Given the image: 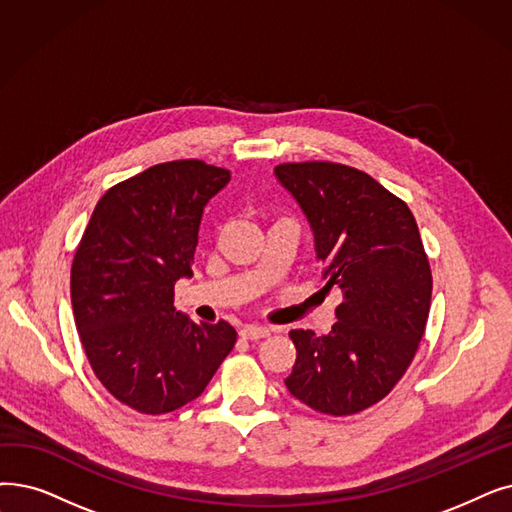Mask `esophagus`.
Here are the masks:
<instances>
[{
    "label": "esophagus",
    "mask_w": 512,
    "mask_h": 512,
    "mask_svg": "<svg viewBox=\"0 0 512 512\" xmlns=\"http://www.w3.org/2000/svg\"><path fill=\"white\" fill-rule=\"evenodd\" d=\"M240 337L249 339V341H257V339L270 337V330L263 326H244V328H240Z\"/></svg>",
    "instance_id": "1"
}]
</instances>
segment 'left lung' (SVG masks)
I'll return each mask as SVG.
<instances>
[{"label": "left lung", "mask_w": 512, "mask_h": 512, "mask_svg": "<svg viewBox=\"0 0 512 512\" xmlns=\"http://www.w3.org/2000/svg\"><path fill=\"white\" fill-rule=\"evenodd\" d=\"M274 173L309 221L326 286L343 293L328 335L288 332L297 360L284 385L322 414L362 412L402 379L425 335L433 280L416 219L347 165L284 163Z\"/></svg>", "instance_id": "obj_1"}]
</instances>
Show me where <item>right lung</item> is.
I'll return each instance as SVG.
<instances>
[{
	"mask_svg": "<svg viewBox=\"0 0 512 512\" xmlns=\"http://www.w3.org/2000/svg\"><path fill=\"white\" fill-rule=\"evenodd\" d=\"M230 171L203 161L154 165L110 188L71 270L75 324L98 381L121 404L167 414L205 391L236 343L228 322L196 324L173 307L192 276L203 211Z\"/></svg>",
	"mask_w": 512,
	"mask_h": 512,
	"instance_id": "obj_1",
	"label": "right lung"
}]
</instances>
